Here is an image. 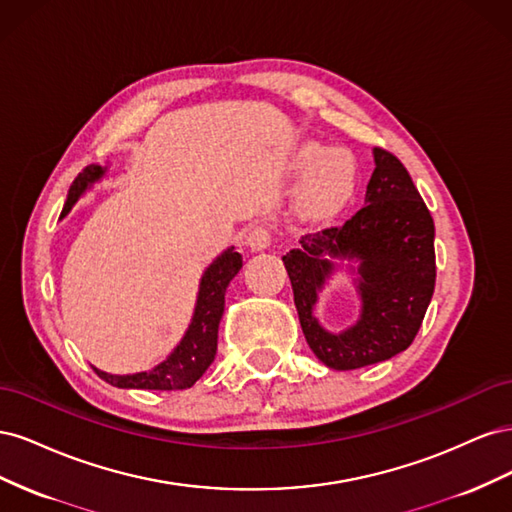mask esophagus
<instances>
[{
    "label": "esophagus",
    "instance_id": "34e87169",
    "mask_svg": "<svg viewBox=\"0 0 512 512\" xmlns=\"http://www.w3.org/2000/svg\"><path fill=\"white\" fill-rule=\"evenodd\" d=\"M271 241H273V230L267 224H260L250 230V235H247L245 243L252 252H260V250H267Z\"/></svg>",
    "mask_w": 512,
    "mask_h": 512
}]
</instances>
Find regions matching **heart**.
<instances>
[{
    "label": "heart",
    "instance_id": "1",
    "mask_svg": "<svg viewBox=\"0 0 512 512\" xmlns=\"http://www.w3.org/2000/svg\"><path fill=\"white\" fill-rule=\"evenodd\" d=\"M301 170H307V177L301 192V207L314 218L344 209L356 188V164L346 151H327L318 145L303 149Z\"/></svg>",
    "mask_w": 512,
    "mask_h": 512
}]
</instances>
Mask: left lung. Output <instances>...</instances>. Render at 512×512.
<instances>
[{"mask_svg": "<svg viewBox=\"0 0 512 512\" xmlns=\"http://www.w3.org/2000/svg\"><path fill=\"white\" fill-rule=\"evenodd\" d=\"M376 168L365 192V207L342 226L301 237L286 265L294 305L309 348L331 369H359L404 352L421 329L436 288L433 218L412 177L391 151L374 149ZM348 257L364 301L360 322L333 336L313 318L317 290L332 270L323 258Z\"/></svg>", "mask_w": 512, "mask_h": 512, "instance_id": "obj_1", "label": "left lung"}]
</instances>
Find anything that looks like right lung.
Instances as JSON below:
<instances>
[{"label": "right lung", "instance_id": "obj_1", "mask_svg": "<svg viewBox=\"0 0 512 512\" xmlns=\"http://www.w3.org/2000/svg\"><path fill=\"white\" fill-rule=\"evenodd\" d=\"M104 175V168L100 166H87L83 173H79L70 185L68 200L64 211L68 213L70 207L79 200L89 183L98 181ZM243 267V258L235 247H230L222 256L215 258L207 267L203 280H200L198 301L194 309V318L188 333L181 339V344L175 352L168 356L164 363L153 367L149 371L132 376H111L106 371L94 367L96 374L106 380L108 384L119 386V389H149V391H181L190 389V386L205 374L207 367L215 359V350H218V329L224 314V294L232 277L239 273Z\"/></svg>", "mask_w": 512, "mask_h": 512}]
</instances>
